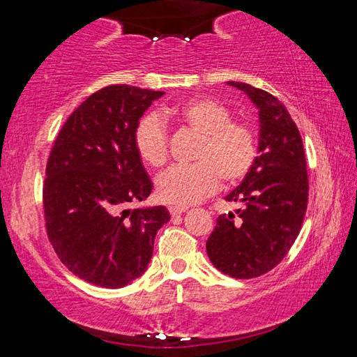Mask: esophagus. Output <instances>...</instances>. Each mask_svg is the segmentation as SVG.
Masks as SVG:
<instances>
[{"label":"esophagus","instance_id":"34e87169","mask_svg":"<svg viewBox=\"0 0 357 357\" xmlns=\"http://www.w3.org/2000/svg\"><path fill=\"white\" fill-rule=\"evenodd\" d=\"M168 211H170V214L174 217V215H181L183 213H185L187 208L185 206H170L168 208Z\"/></svg>","mask_w":357,"mask_h":357}]
</instances>
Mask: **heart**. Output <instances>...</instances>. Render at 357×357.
Wrapping results in <instances>:
<instances>
[{"label": "heart", "mask_w": 357, "mask_h": 357, "mask_svg": "<svg viewBox=\"0 0 357 357\" xmlns=\"http://www.w3.org/2000/svg\"><path fill=\"white\" fill-rule=\"evenodd\" d=\"M170 118L197 135L190 165L168 168L157 178L155 192L162 202L192 204L213 193L219 178L225 185H234L252 172L258 157V137L252 126L231 119V112L222 102L195 98L176 107H168ZM134 144L140 159L154 168L168 159V134L162 119L148 113L138 121Z\"/></svg>", "instance_id": "obj_1"}]
</instances>
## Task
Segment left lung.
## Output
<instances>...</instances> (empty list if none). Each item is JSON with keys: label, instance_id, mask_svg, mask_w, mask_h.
Returning a JSON list of instances; mask_svg holds the SVG:
<instances>
[{"label": "left lung", "instance_id": "1", "mask_svg": "<svg viewBox=\"0 0 357 357\" xmlns=\"http://www.w3.org/2000/svg\"><path fill=\"white\" fill-rule=\"evenodd\" d=\"M259 110L255 165L225 200L236 213L217 217L206 252L217 269L233 279H253L279 264L301 231L309 200L304 144L285 105L263 89L228 82Z\"/></svg>", "mask_w": 357, "mask_h": 357}]
</instances>
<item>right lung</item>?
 <instances>
[{"mask_svg":"<svg viewBox=\"0 0 357 357\" xmlns=\"http://www.w3.org/2000/svg\"><path fill=\"white\" fill-rule=\"evenodd\" d=\"M162 96L129 84L99 89L68 118L48 155L47 236L66 268L93 285L123 288L138 279L170 220L165 206L128 209L153 190L134 130Z\"/></svg>","mask_w":357,"mask_h":357,"instance_id":"1","label":"right lung"}]
</instances>
